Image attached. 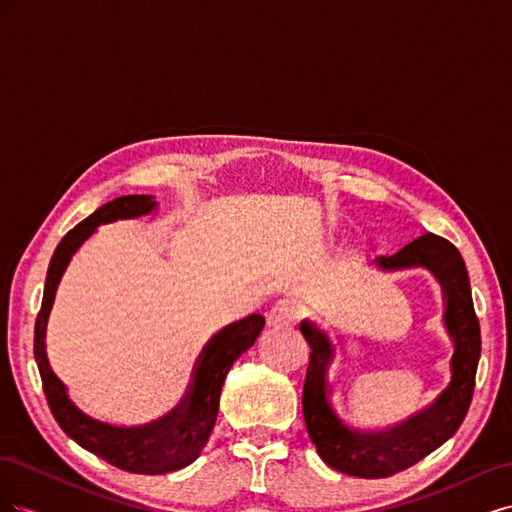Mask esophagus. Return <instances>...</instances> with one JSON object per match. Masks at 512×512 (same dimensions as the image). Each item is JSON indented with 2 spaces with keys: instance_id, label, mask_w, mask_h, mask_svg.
I'll return each instance as SVG.
<instances>
[{
  "instance_id": "1",
  "label": "esophagus",
  "mask_w": 512,
  "mask_h": 512,
  "mask_svg": "<svg viewBox=\"0 0 512 512\" xmlns=\"http://www.w3.org/2000/svg\"><path fill=\"white\" fill-rule=\"evenodd\" d=\"M305 309L297 301H280L267 314V324L273 329H294L303 320Z\"/></svg>"
}]
</instances>
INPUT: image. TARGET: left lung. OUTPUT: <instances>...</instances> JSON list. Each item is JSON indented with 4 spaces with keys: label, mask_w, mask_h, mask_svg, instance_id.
<instances>
[{
    "label": "left lung",
    "mask_w": 512,
    "mask_h": 512,
    "mask_svg": "<svg viewBox=\"0 0 512 512\" xmlns=\"http://www.w3.org/2000/svg\"><path fill=\"white\" fill-rule=\"evenodd\" d=\"M376 265L382 269L427 267L438 277L446 294L444 322L455 342L453 380L436 404L410 418L404 427L376 436L361 433L339 416L331 401L327 365L331 363L333 346L329 337L312 322H301L299 331L312 350L303 384L307 433L327 466L359 478H386L404 472L455 436L472 404L480 359V324L474 312L466 262L451 241L427 232L401 247L397 254L378 258Z\"/></svg>",
    "instance_id": "8db88e82"
}]
</instances>
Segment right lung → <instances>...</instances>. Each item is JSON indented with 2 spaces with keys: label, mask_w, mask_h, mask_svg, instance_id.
I'll list each match as a JSON object with an SVG mask.
<instances>
[{
  "label": "right lung",
  "mask_w": 512,
  "mask_h": 512,
  "mask_svg": "<svg viewBox=\"0 0 512 512\" xmlns=\"http://www.w3.org/2000/svg\"><path fill=\"white\" fill-rule=\"evenodd\" d=\"M151 209H156V200L151 196H119L66 232V237L59 241L51 258L49 273H46L44 282L42 305L34 327V356L40 369L42 389L59 427L76 444L87 448L89 453L132 474L175 472L190 466L200 455L211 436L215 418H218L220 393L228 369L256 342V337L265 327V318L260 314H252L239 322L228 324L220 333H215L198 356L192 371V382L188 384V391H185L181 404L153 425L136 429L104 425L89 418L72 404V399L66 393V384L53 374L44 350L46 320H49L57 284L72 254L76 252V247L96 230V226L115 220L138 218V215H145Z\"/></svg>",
  "instance_id": "right-lung-1"
}]
</instances>
